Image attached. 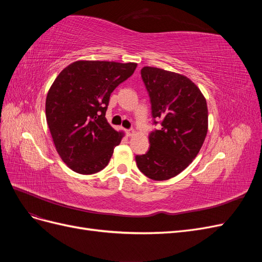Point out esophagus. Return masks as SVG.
<instances>
[{"mask_svg":"<svg viewBox=\"0 0 262 262\" xmlns=\"http://www.w3.org/2000/svg\"><path fill=\"white\" fill-rule=\"evenodd\" d=\"M126 134H128V137H131L134 134V130L133 129H128L126 130Z\"/></svg>","mask_w":262,"mask_h":262,"instance_id":"34e87169","label":"esophagus"}]
</instances>
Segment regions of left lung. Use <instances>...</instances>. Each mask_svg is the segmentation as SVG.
I'll use <instances>...</instances> for the list:
<instances>
[{
  "label": "left lung",
  "instance_id": "obj_1",
  "mask_svg": "<svg viewBox=\"0 0 262 262\" xmlns=\"http://www.w3.org/2000/svg\"><path fill=\"white\" fill-rule=\"evenodd\" d=\"M141 77L147 91L153 124L149 148L137 155L139 169L153 180L177 176L199 153L208 132V107L200 90L188 77L144 67Z\"/></svg>",
  "mask_w": 262,
  "mask_h": 262
}]
</instances>
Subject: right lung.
<instances>
[{"instance_id":"1","label":"right lung","mask_w":262,"mask_h":262,"mask_svg":"<svg viewBox=\"0 0 262 262\" xmlns=\"http://www.w3.org/2000/svg\"><path fill=\"white\" fill-rule=\"evenodd\" d=\"M137 63L76 61L55 78L47 95L46 117L55 148L75 172L104 169L122 133L107 122L110 95Z\"/></svg>"}]
</instances>
